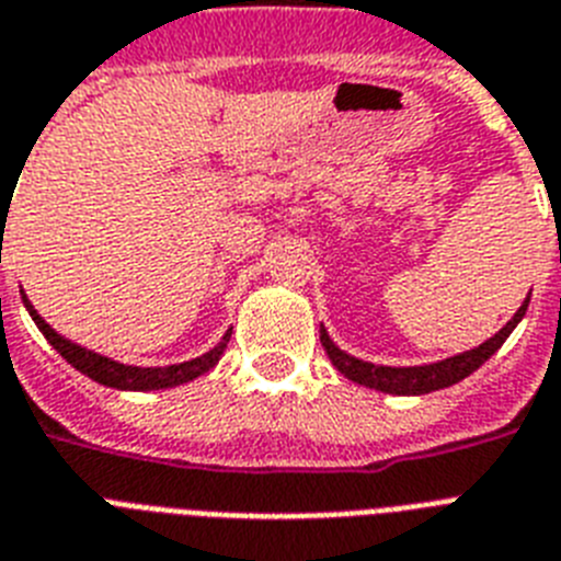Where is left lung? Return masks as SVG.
<instances>
[{
    "instance_id": "left-lung-1",
    "label": "left lung",
    "mask_w": 561,
    "mask_h": 561,
    "mask_svg": "<svg viewBox=\"0 0 561 561\" xmlns=\"http://www.w3.org/2000/svg\"><path fill=\"white\" fill-rule=\"evenodd\" d=\"M527 302H530V294L522 302L513 320L499 331L495 336H490L486 343H481L478 348H470V352L455 354V357L438 359V363H426V366H375V363H366V359H357L352 354H345L340 345H334V340L328 336L325 328L320 325V340L325 354L331 357V363L336 366L340 375H345L354 383L366 386V389L386 391V394H430V391L446 389V386L458 383L463 377H470L476 368H481L486 359L493 357L499 348L504 345L513 328L522 322L527 311Z\"/></svg>"
}]
</instances>
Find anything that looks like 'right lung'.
I'll use <instances>...</instances> for the list:
<instances>
[{"mask_svg": "<svg viewBox=\"0 0 561 561\" xmlns=\"http://www.w3.org/2000/svg\"><path fill=\"white\" fill-rule=\"evenodd\" d=\"M22 302L28 308L31 320L36 322V328L43 331V336L48 343L57 348L66 363L77 368V371H83L85 377H91L94 383L108 386V389H123V391H154V389H172V386H184L195 377L207 375L209 368L216 366L221 354H225L227 343H230V334H233V328H227V334L221 336V343L216 348H209L207 354L195 359H186V363H175V366H154V368H140V366H126V363H117L112 357H103L98 352H89L83 345L71 343L62 334H57L48 322L36 313L34 305L28 302V296L22 294Z\"/></svg>", "mask_w": 561, "mask_h": 561, "instance_id": "1", "label": "right lung"}]
</instances>
